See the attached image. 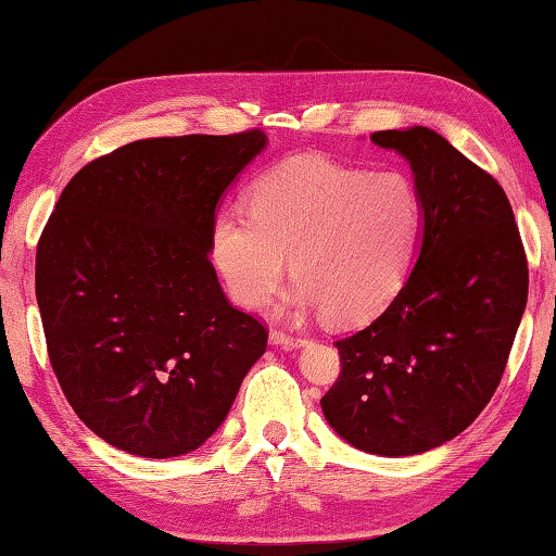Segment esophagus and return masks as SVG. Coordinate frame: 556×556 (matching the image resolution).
I'll use <instances>...</instances> for the list:
<instances>
[{
    "instance_id": "34e87169",
    "label": "esophagus",
    "mask_w": 556,
    "mask_h": 556,
    "mask_svg": "<svg viewBox=\"0 0 556 556\" xmlns=\"http://www.w3.org/2000/svg\"><path fill=\"white\" fill-rule=\"evenodd\" d=\"M269 341L275 343V345L299 348V345H304V343H306V338H301V336H291V333H287V331H271V333H269Z\"/></svg>"
}]
</instances>
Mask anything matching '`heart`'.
Listing matches in <instances>:
<instances>
[{
    "label": "heart",
    "instance_id": "heart-1",
    "mask_svg": "<svg viewBox=\"0 0 556 556\" xmlns=\"http://www.w3.org/2000/svg\"><path fill=\"white\" fill-rule=\"evenodd\" d=\"M425 208L400 172H363L304 156L262 174L248 215L223 211L211 228V257L242 308H262L285 279L291 304L324 308L336 324H361L397 296L409 275Z\"/></svg>",
    "mask_w": 556,
    "mask_h": 556
}]
</instances>
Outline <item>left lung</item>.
<instances>
[{"label": "left lung", "instance_id": "1", "mask_svg": "<svg viewBox=\"0 0 556 556\" xmlns=\"http://www.w3.org/2000/svg\"><path fill=\"white\" fill-rule=\"evenodd\" d=\"M370 139L407 159L425 220L412 275L363 331L336 341L328 425L378 456L458 437L491 402L527 304V257L495 178L429 127Z\"/></svg>", "mask_w": 556, "mask_h": 556}]
</instances>
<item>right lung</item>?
<instances>
[{
    "mask_svg": "<svg viewBox=\"0 0 556 556\" xmlns=\"http://www.w3.org/2000/svg\"><path fill=\"white\" fill-rule=\"evenodd\" d=\"M265 144L262 129L139 139L63 188L36 248V301L65 400L110 446L199 448L267 351L208 260L220 195Z\"/></svg>",
    "mask_w": 556,
    "mask_h": 556,
    "instance_id": "add662e5",
    "label": "right lung"
}]
</instances>
